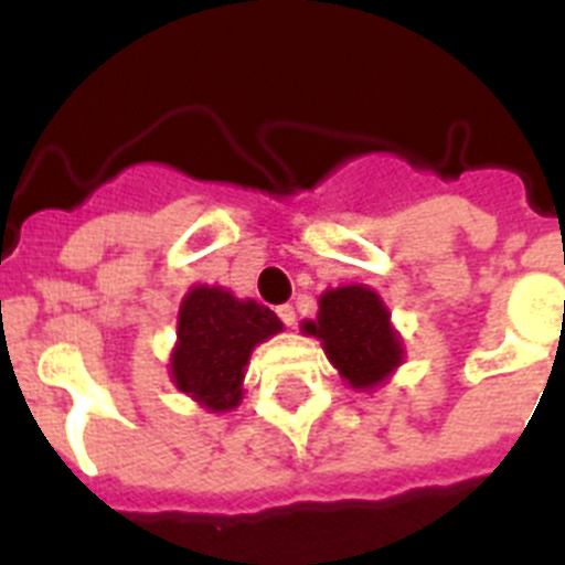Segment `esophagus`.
Returning <instances> with one entry per match:
<instances>
[{
	"mask_svg": "<svg viewBox=\"0 0 565 565\" xmlns=\"http://www.w3.org/2000/svg\"><path fill=\"white\" fill-rule=\"evenodd\" d=\"M277 317L282 319V326L291 328L294 322H297V311H294V306H279L277 308Z\"/></svg>",
	"mask_w": 565,
	"mask_h": 565,
	"instance_id": "1",
	"label": "esophagus"
}]
</instances>
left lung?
Segmentation results:
<instances>
[{
  "label": "left lung",
  "instance_id": "8db88e82",
  "mask_svg": "<svg viewBox=\"0 0 565 565\" xmlns=\"http://www.w3.org/2000/svg\"><path fill=\"white\" fill-rule=\"evenodd\" d=\"M302 331L322 342L331 364L353 391H373L404 359L391 311L367 286H342L322 294L317 319L302 322Z\"/></svg>",
  "mask_w": 565,
  "mask_h": 565
}]
</instances>
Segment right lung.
<instances>
[{"instance_id": "add662e5", "label": "right lung", "mask_w": 565, "mask_h": 565, "mask_svg": "<svg viewBox=\"0 0 565 565\" xmlns=\"http://www.w3.org/2000/svg\"><path fill=\"white\" fill-rule=\"evenodd\" d=\"M279 331L282 322L271 308L237 299L221 286H194L178 313V342L169 359L174 387L212 413L234 411L252 351Z\"/></svg>"}]
</instances>
